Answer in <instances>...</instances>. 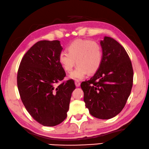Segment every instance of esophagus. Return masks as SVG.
Returning a JSON list of instances; mask_svg holds the SVG:
<instances>
[{
  "mask_svg": "<svg viewBox=\"0 0 149 149\" xmlns=\"http://www.w3.org/2000/svg\"><path fill=\"white\" fill-rule=\"evenodd\" d=\"M75 83V85H76L77 87H79L80 86V82L79 81H78V80H76V81L74 82Z\"/></svg>",
  "mask_w": 149,
  "mask_h": 149,
  "instance_id": "34e87169",
  "label": "esophagus"
}]
</instances>
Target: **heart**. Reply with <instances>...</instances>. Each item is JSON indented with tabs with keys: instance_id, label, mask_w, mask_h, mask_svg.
Returning a JSON list of instances; mask_svg holds the SVG:
<instances>
[{
	"instance_id": "1",
	"label": "heart",
	"mask_w": 149,
	"mask_h": 149,
	"mask_svg": "<svg viewBox=\"0 0 149 149\" xmlns=\"http://www.w3.org/2000/svg\"><path fill=\"white\" fill-rule=\"evenodd\" d=\"M67 52L59 55V63L65 72H70L78 65L69 79L81 80L88 73L92 74L97 71L103 60V49L100 43L90 40H76L67 48Z\"/></svg>"
}]
</instances>
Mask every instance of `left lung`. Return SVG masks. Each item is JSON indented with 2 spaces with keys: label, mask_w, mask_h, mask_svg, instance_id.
I'll list each match as a JSON object with an SVG mask.
<instances>
[{
  "label": "left lung",
  "mask_w": 149,
  "mask_h": 149,
  "mask_svg": "<svg viewBox=\"0 0 149 149\" xmlns=\"http://www.w3.org/2000/svg\"><path fill=\"white\" fill-rule=\"evenodd\" d=\"M103 60L90 80L82 82L86 107L93 116L110 119L122 111L133 86L131 60L123 46L114 38L105 36L100 42Z\"/></svg>",
  "instance_id": "1"
}]
</instances>
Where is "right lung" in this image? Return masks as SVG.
I'll return each mask as SVG.
<instances>
[{
  "label": "right lung",
  "mask_w": 149,
  "mask_h": 149,
  "mask_svg": "<svg viewBox=\"0 0 149 149\" xmlns=\"http://www.w3.org/2000/svg\"><path fill=\"white\" fill-rule=\"evenodd\" d=\"M63 48L59 40H40L23 57L17 83L21 100L34 120L44 126H55L66 118L74 80L58 86L66 73L59 63Z\"/></svg>",
  "instance_id": "obj_1"
}]
</instances>
